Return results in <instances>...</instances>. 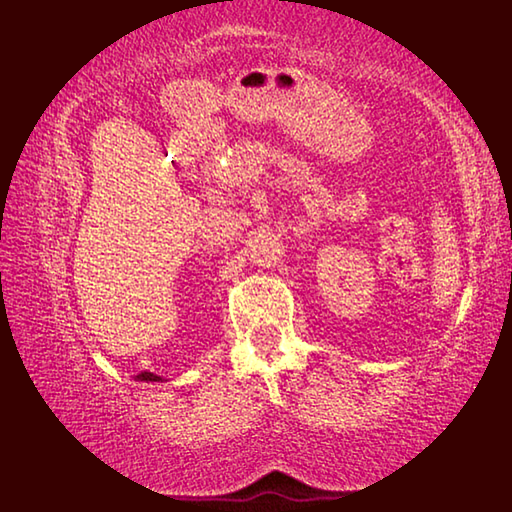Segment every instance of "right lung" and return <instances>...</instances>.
I'll return each mask as SVG.
<instances>
[{"instance_id":"right-lung-1","label":"right lung","mask_w":512,"mask_h":512,"mask_svg":"<svg viewBox=\"0 0 512 512\" xmlns=\"http://www.w3.org/2000/svg\"><path fill=\"white\" fill-rule=\"evenodd\" d=\"M136 380H149V383H162V380H165V378L151 374V372H143V374L136 376Z\"/></svg>"}]
</instances>
